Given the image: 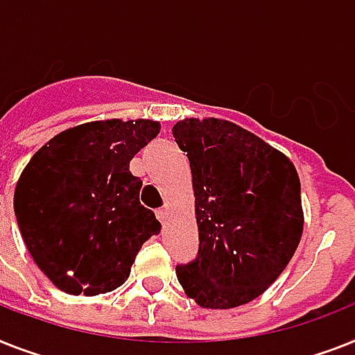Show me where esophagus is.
<instances>
[{
	"mask_svg": "<svg viewBox=\"0 0 355 355\" xmlns=\"http://www.w3.org/2000/svg\"><path fill=\"white\" fill-rule=\"evenodd\" d=\"M157 217H158V220H160V223H168V218H169V211L168 209H166V207H162V209H158L157 211Z\"/></svg>",
	"mask_w": 355,
	"mask_h": 355,
	"instance_id": "obj_1",
	"label": "esophagus"
}]
</instances>
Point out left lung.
Masks as SVG:
<instances>
[{"label": "left lung", "mask_w": 355, "mask_h": 355, "mask_svg": "<svg viewBox=\"0 0 355 355\" xmlns=\"http://www.w3.org/2000/svg\"><path fill=\"white\" fill-rule=\"evenodd\" d=\"M173 135L191 168L198 257L177 266L198 306L257 299L284 272L304 226L297 169L257 135L218 118H184Z\"/></svg>", "instance_id": "8db88e82"}]
</instances>
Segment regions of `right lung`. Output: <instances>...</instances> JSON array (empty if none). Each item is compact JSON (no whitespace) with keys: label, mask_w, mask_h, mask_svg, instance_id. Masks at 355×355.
Masks as SVG:
<instances>
[{"label":"right lung","mask_w":355,"mask_h":355,"mask_svg":"<svg viewBox=\"0 0 355 355\" xmlns=\"http://www.w3.org/2000/svg\"><path fill=\"white\" fill-rule=\"evenodd\" d=\"M160 132L153 120H96L51 138L14 191V213L34 262L71 295H100L128 281L138 250L160 233L140 204L129 162Z\"/></svg>","instance_id":"obj_1"}]
</instances>
